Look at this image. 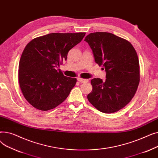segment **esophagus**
Segmentation results:
<instances>
[{"label": "esophagus", "instance_id": "esophagus-1", "mask_svg": "<svg viewBox=\"0 0 158 158\" xmlns=\"http://www.w3.org/2000/svg\"><path fill=\"white\" fill-rule=\"evenodd\" d=\"M77 81L80 82H88V79H82V78H77Z\"/></svg>", "mask_w": 158, "mask_h": 158}]
</instances>
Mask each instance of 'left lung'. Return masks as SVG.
<instances>
[{
	"label": "left lung",
	"mask_w": 158,
	"mask_h": 158,
	"mask_svg": "<svg viewBox=\"0 0 158 158\" xmlns=\"http://www.w3.org/2000/svg\"><path fill=\"white\" fill-rule=\"evenodd\" d=\"M85 41L92 48L95 61L103 66L106 79L91 80L89 102L104 113L123 108L135 96L139 82V64L135 48L127 40L112 33L96 32ZM104 68H102L104 69Z\"/></svg>",
	"instance_id": "obj_1"
}]
</instances>
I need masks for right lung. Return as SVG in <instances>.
I'll use <instances>...</instances> for the list:
<instances>
[{
  "label": "right lung",
  "instance_id": "obj_1",
  "mask_svg": "<svg viewBox=\"0 0 158 158\" xmlns=\"http://www.w3.org/2000/svg\"><path fill=\"white\" fill-rule=\"evenodd\" d=\"M85 32L51 33L32 40L25 47L19 66L23 95L35 108L48 111L68 97L76 78L56 70L66 60L70 50L80 43Z\"/></svg>",
  "mask_w": 158,
  "mask_h": 158
}]
</instances>
